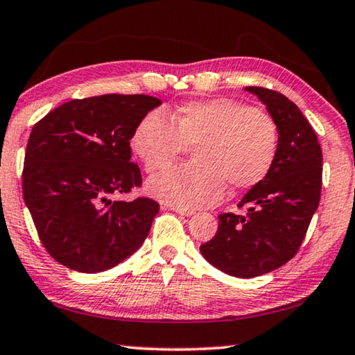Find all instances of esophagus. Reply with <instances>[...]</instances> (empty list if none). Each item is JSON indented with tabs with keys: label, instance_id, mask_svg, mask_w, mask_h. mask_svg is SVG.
<instances>
[{
	"label": "esophagus",
	"instance_id": "1",
	"mask_svg": "<svg viewBox=\"0 0 355 355\" xmlns=\"http://www.w3.org/2000/svg\"><path fill=\"white\" fill-rule=\"evenodd\" d=\"M171 209H173V211L182 214V216H192V214H194L192 209H186V208H180V207H171Z\"/></svg>",
	"mask_w": 355,
	"mask_h": 355
}]
</instances>
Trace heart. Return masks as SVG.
Segmentation results:
<instances>
[{
	"label": "heart",
	"instance_id": "b5f03b06",
	"mask_svg": "<svg viewBox=\"0 0 355 355\" xmlns=\"http://www.w3.org/2000/svg\"><path fill=\"white\" fill-rule=\"evenodd\" d=\"M188 147H194V163L152 178L148 191L169 205L194 209L218 203L227 184L232 191L260 184L277 158L279 131L266 112L216 98L180 106L172 122L148 112L131 136V148L148 173L166 169Z\"/></svg>",
	"mask_w": 355,
	"mask_h": 355
}]
</instances>
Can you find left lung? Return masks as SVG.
Listing matches in <instances>:
<instances>
[{
    "label": "left lung",
    "mask_w": 355,
    "mask_h": 355,
    "mask_svg": "<svg viewBox=\"0 0 355 355\" xmlns=\"http://www.w3.org/2000/svg\"><path fill=\"white\" fill-rule=\"evenodd\" d=\"M277 125L272 171L243 197L248 214L224 213L202 255L219 271L250 279L284 266L297 254L321 197L322 152L299 107L280 92L249 86Z\"/></svg>",
    "instance_id": "left-lung-1"
}]
</instances>
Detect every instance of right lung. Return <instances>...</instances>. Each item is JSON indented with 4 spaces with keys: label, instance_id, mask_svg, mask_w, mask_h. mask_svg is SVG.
<instances>
[{
    "label": "right lung",
    "instance_id": "obj_1",
    "mask_svg": "<svg viewBox=\"0 0 355 355\" xmlns=\"http://www.w3.org/2000/svg\"><path fill=\"white\" fill-rule=\"evenodd\" d=\"M150 95L106 94L71 100L33 127L23 166V199L39 238L56 261L101 272L141 248L158 202L112 200L142 183L130 139L148 111Z\"/></svg>",
    "mask_w": 355,
    "mask_h": 355
}]
</instances>
